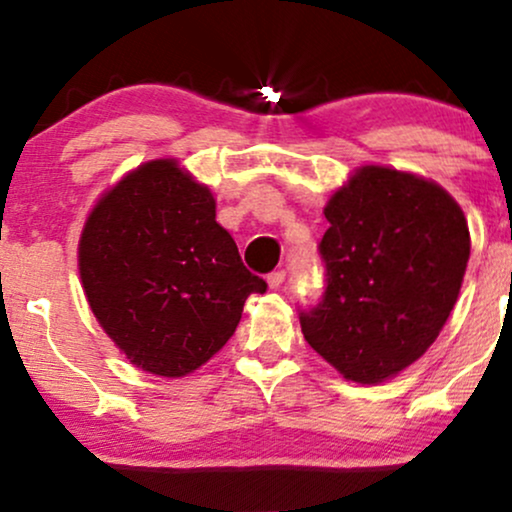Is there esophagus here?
I'll use <instances>...</instances> for the list:
<instances>
[{"instance_id":"obj_1","label":"esophagus","mask_w":512,"mask_h":512,"mask_svg":"<svg viewBox=\"0 0 512 512\" xmlns=\"http://www.w3.org/2000/svg\"><path fill=\"white\" fill-rule=\"evenodd\" d=\"M283 281H286V271H283V269L271 271V274L267 276L269 288H281V286H283Z\"/></svg>"}]
</instances>
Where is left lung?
Instances as JSON below:
<instances>
[{
  "instance_id": "obj_1",
  "label": "left lung",
  "mask_w": 512,
  "mask_h": 512,
  "mask_svg": "<svg viewBox=\"0 0 512 512\" xmlns=\"http://www.w3.org/2000/svg\"><path fill=\"white\" fill-rule=\"evenodd\" d=\"M326 290L300 309L304 340L347 380L383 383L423 357L461 293L463 210L435 181L366 165L328 200Z\"/></svg>"
}]
</instances>
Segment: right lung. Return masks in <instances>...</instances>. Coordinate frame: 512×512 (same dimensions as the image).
Listing matches in <instances>:
<instances>
[{"instance_id":"1","label":"right lung","mask_w":512,"mask_h":512,"mask_svg":"<svg viewBox=\"0 0 512 512\" xmlns=\"http://www.w3.org/2000/svg\"><path fill=\"white\" fill-rule=\"evenodd\" d=\"M80 278L108 338L163 378L203 366L234 335L248 295L267 290L217 224L208 186L172 158L139 165L96 203Z\"/></svg>"}]
</instances>
